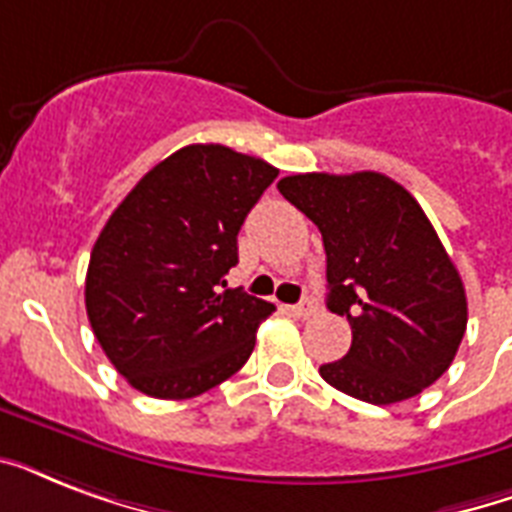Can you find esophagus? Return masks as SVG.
<instances>
[{
  "label": "esophagus",
  "instance_id": "obj_1",
  "mask_svg": "<svg viewBox=\"0 0 512 512\" xmlns=\"http://www.w3.org/2000/svg\"><path fill=\"white\" fill-rule=\"evenodd\" d=\"M289 311H292V316H297V319H311V316H316V311H319V305L313 303V300H303V303L292 305Z\"/></svg>",
  "mask_w": 512,
  "mask_h": 512
}]
</instances>
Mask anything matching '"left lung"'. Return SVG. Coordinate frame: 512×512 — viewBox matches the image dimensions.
<instances>
[{
	"instance_id": "1",
	"label": "left lung",
	"mask_w": 512,
	"mask_h": 512,
	"mask_svg": "<svg viewBox=\"0 0 512 512\" xmlns=\"http://www.w3.org/2000/svg\"><path fill=\"white\" fill-rule=\"evenodd\" d=\"M279 191L319 225L327 308L353 332L348 353L321 366V377L377 406L433 385L457 356L468 297L417 199L380 172L289 175Z\"/></svg>"
}]
</instances>
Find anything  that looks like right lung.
Wrapping results in <instances>:
<instances>
[{
    "label": "right lung",
    "mask_w": 512,
    "mask_h": 512,
    "mask_svg": "<svg viewBox=\"0 0 512 512\" xmlns=\"http://www.w3.org/2000/svg\"><path fill=\"white\" fill-rule=\"evenodd\" d=\"M279 170L207 143L143 175L90 255L84 305L108 361L151 398H193L247 364L273 305L225 287L244 217Z\"/></svg>",
    "instance_id": "1"
}]
</instances>
